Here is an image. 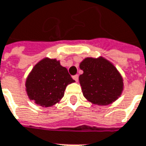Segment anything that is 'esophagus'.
<instances>
[{"instance_id": "34e87169", "label": "esophagus", "mask_w": 146, "mask_h": 146, "mask_svg": "<svg viewBox=\"0 0 146 146\" xmlns=\"http://www.w3.org/2000/svg\"><path fill=\"white\" fill-rule=\"evenodd\" d=\"M73 78L76 81V82H78V74H76V75H74V76H73Z\"/></svg>"}]
</instances>
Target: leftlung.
Segmentation results:
<instances>
[{
    "instance_id": "8db88e82",
    "label": "left lung",
    "mask_w": 146,
    "mask_h": 146,
    "mask_svg": "<svg viewBox=\"0 0 146 146\" xmlns=\"http://www.w3.org/2000/svg\"><path fill=\"white\" fill-rule=\"evenodd\" d=\"M79 76L84 97L100 106L109 105L121 95L123 80L113 64L103 56L85 58L80 63Z\"/></svg>"
}]
</instances>
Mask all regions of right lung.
I'll use <instances>...</instances> for the list:
<instances>
[{"instance_id":"obj_1","label":"right lung","mask_w":146,"mask_h":146,"mask_svg":"<svg viewBox=\"0 0 146 146\" xmlns=\"http://www.w3.org/2000/svg\"><path fill=\"white\" fill-rule=\"evenodd\" d=\"M75 81L56 59L43 58L36 64L26 80L28 98L41 107H52L64 97L66 86Z\"/></svg>"}]
</instances>
